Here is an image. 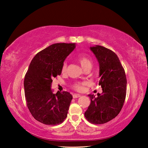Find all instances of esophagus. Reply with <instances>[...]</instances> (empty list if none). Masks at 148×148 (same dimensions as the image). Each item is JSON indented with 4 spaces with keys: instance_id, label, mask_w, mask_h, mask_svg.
I'll list each match as a JSON object with an SVG mask.
<instances>
[{
    "instance_id": "obj_1",
    "label": "esophagus",
    "mask_w": 148,
    "mask_h": 148,
    "mask_svg": "<svg viewBox=\"0 0 148 148\" xmlns=\"http://www.w3.org/2000/svg\"><path fill=\"white\" fill-rule=\"evenodd\" d=\"M72 97H73L74 99H76V98H79V97H81V95L79 94H74L73 95H72Z\"/></svg>"
}]
</instances>
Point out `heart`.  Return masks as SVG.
Here are the masks:
<instances>
[{"mask_svg":"<svg viewBox=\"0 0 148 148\" xmlns=\"http://www.w3.org/2000/svg\"><path fill=\"white\" fill-rule=\"evenodd\" d=\"M77 60L84 69H86L87 68H91L92 61L89 57L84 56V55H78V56H77ZM66 68L67 64L66 62H64L61 68V72H66ZM86 84L85 83V82H76V83L72 84L71 87L72 89L76 90L77 91H82V90L84 89V86H86Z\"/></svg>","mask_w":148,"mask_h":148,"instance_id":"1","label":"heart"}]
</instances>
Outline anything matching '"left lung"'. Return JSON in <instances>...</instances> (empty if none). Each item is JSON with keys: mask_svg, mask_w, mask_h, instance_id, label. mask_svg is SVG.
<instances>
[{"mask_svg": "<svg viewBox=\"0 0 148 148\" xmlns=\"http://www.w3.org/2000/svg\"><path fill=\"white\" fill-rule=\"evenodd\" d=\"M99 62V85L101 95L95 98L89 95L91 104L85 112V117L91 123L99 125L108 122L119 114L125 101L127 79L125 70L117 55L111 49L101 46L91 47Z\"/></svg>", "mask_w": 148, "mask_h": 148, "instance_id": "obj_1", "label": "left lung"}]
</instances>
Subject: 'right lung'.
Returning <instances> with one entry per match:
<instances>
[{
    "instance_id": "1",
    "label": "right lung",
    "mask_w": 148,
    "mask_h": 148,
    "mask_svg": "<svg viewBox=\"0 0 148 148\" xmlns=\"http://www.w3.org/2000/svg\"><path fill=\"white\" fill-rule=\"evenodd\" d=\"M74 48V44H52L38 52L29 65L24 79L26 102L32 116L42 123L59 125L67 116L72 95L67 91L53 94L51 85Z\"/></svg>"
}]
</instances>
